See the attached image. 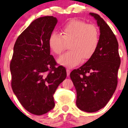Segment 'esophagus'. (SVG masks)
Returning a JSON list of instances; mask_svg holds the SVG:
<instances>
[{
    "label": "esophagus",
    "mask_w": 128,
    "mask_h": 128,
    "mask_svg": "<svg viewBox=\"0 0 128 128\" xmlns=\"http://www.w3.org/2000/svg\"><path fill=\"white\" fill-rule=\"evenodd\" d=\"M66 71H67V75L68 76H69V74H70V72H71V70H70V68H67V69H66Z\"/></svg>",
    "instance_id": "1"
}]
</instances>
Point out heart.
<instances>
[{
	"label": "heart",
	"mask_w": 128,
	"mask_h": 128,
	"mask_svg": "<svg viewBox=\"0 0 128 128\" xmlns=\"http://www.w3.org/2000/svg\"><path fill=\"white\" fill-rule=\"evenodd\" d=\"M61 35L53 32L48 40L49 48L59 55L66 49V42H69L70 50L61 56L58 62L66 67H72L85 60H89L96 52L99 44V32L93 24H88L78 19H73L61 27Z\"/></svg>",
	"instance_id": "obj_1"
}]
</instances>
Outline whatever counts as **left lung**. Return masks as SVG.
<instances>
[{"instance_id":"8db88e82","label":"left lung","mask_w":128,"mask_h":128,"mask_svg":"<svg viewBox=\"0 0 128 128\" xmlns=\"http://www.w3.org/2000/svg\"><path fill=\"white\" fill-rule=\"evenodd\" d=\"M90 14L100 28L99 46L92 58L70 76L77 93L78 108L93 112L104 108L115 92L120 57L118 42L110 26L98 14Z\"/></svg>"}]
</instances>
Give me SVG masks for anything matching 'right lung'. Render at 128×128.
I'll return each mask as SVG.
<instances>
[{
  "instance_id": "right-lung-1",
  "label": "right lung",
  "mask_w": 128,
  "mask_h": 128,
  "mask_svg": "<svg viewBox=\"0 0 128 128\" xmlns=\"http://www.w3.org/2000/svg\"><path fill=\"white\" fill-rule=\"evenodd\" d=\"M58 20L53 16L36 18L15 42L10 62L11 87L29 112L46 114L55 106L54 94L66 78L65 67L50 54L49 37Z\"/></svg>"
}]
</instances>
